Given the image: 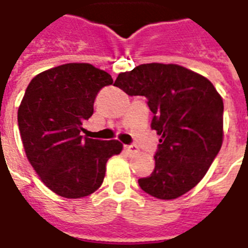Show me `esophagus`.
<instances>
[{
	"label": "esophagus",
	"instance_id": "34e87169",
	"mask_svg": "<svg viewBox=\"0 0 248 248\" xmlns=\"http://www.w3.org/2000/svg\"><path fill=\"white\" fill-rule=\"evenodd\" d=\"M124 149H126V152H127V153H130V155H136V153L139 152V148L136 147L135 144L124 145Z\"/></svg>",
	"mask_w": 248,
	"mask_h": 248
}]
</instances>
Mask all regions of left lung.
<instances>
[{"instance_id":"obj_1","label":"left lung","mask_w":248,"mask_h":248,"mask_svg":"<svg viewBox=\"0 0 248 248\" xmlns=\"http://www.w3.org/2000/svg\"><path fill=\"white\" fill-rule=\"evenodd\" d=\"M114 86L147 97L151 127L161 135L153 172L140 188L159 200H175L206 175L223 144L224 104L203 76L176 64H141L120 73Z\"/></svg>"}]
</instances>
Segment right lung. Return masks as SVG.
Listing matches in <instances>:
<instances>
[{
	"instance_id": "obj_1",
	"label": "right lung",
	"mask_w": 248,
	"mask_h": 248,
	"mask_svg": "<svg viewBox=\"0 0 248 248\" xmlns=\"http://www.w3.org/2000/svg\"><path fill=\"white\" fill-rule=\"evenodd\" d=\"M113 83L107 72L86 63L59 65L31 81L17 110L25 155L48 189L65 198L93 193L105 176V165L120 155L117 140L81 135L93 101Z\"/></svg>"
}]
</instances>
